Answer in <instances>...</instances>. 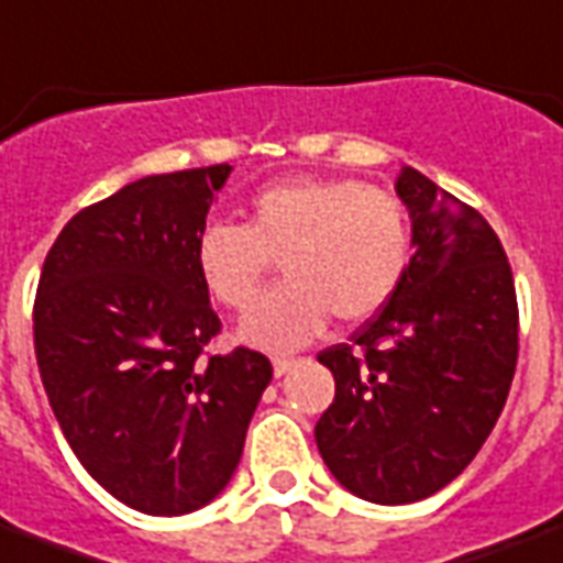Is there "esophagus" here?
Returning <instances> with one entry per match:
<instances>
[{
    "instance_id": "obj_1",
    "label": "esophagus",
    "mask_w": 563,
    "mask_h": 563,
    "mask_svg": "<svg viewBox=\"0 0 563 563\" xmlns=\"http://www.w3.org/2000/svg\"><path fill=\"white\" fill-rule=\"evenodd\" d=\"M295 363H298V360H295V357H274V360H272L274 375H277V377L286 375V372H289V368L295 366Z\"/></svg>"
}]
</instances>
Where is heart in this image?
Listing matches in <instances>:
<instances>
[{
	"instance_id": "obj_1",
	"label": "heart",
	"mask_w": 563,
	"mask_h": 563,
	"mask_svg": "<svg viewBox=\"0 0 563 563\" xmlns=\"http://www.w3.org/2000/svg\"><path fill=\"white\" fill-rule=\"evenodd\" d=\"M413 256L405 200L351 177H286L251 197L247 224H206L195 265L221 307H251L280 263L286 277L244 316V342L298 349L330 316L360 324L396 298Z\"/></svg>"
}]
</instances>
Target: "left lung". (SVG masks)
<instances>
[{
    "instance_id": "8db88e82",
    "label": "left lung",
    "mask_w": 563,
    "mask_h": 563,
    "mask_svg": "<svg viewBox=\"0 0 563 563\" xmlns=\"http://www.w3.org/2000/svg\"><path fill=\"white\" fill-rule=\"evenodd\" d=\"M413 224L396 298L319 354L336 380L316 443L345 490L410 505L454 482L490 437L508 398L520 310L493 227L431 179L401 167Z\"/></svg>"
}]
</instances>
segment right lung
Returning <instances> with one entry per match:
<instances>
[{
	"label": "right lung",
	"mask_w": 563,
	"mask_h": 563,
	"mask_svg": "<svg viewBox=\"0 0 563 563\" xmlns=\"http://www.w3.org/2000/svg\"><path fill=\"white\" fill-rule=\"evenodd\" d=\"M230 170L156 174L81 209L37 283L34 354L55 419L93 482L153 517L224 490L272 384L260 351H206L221 319L195 242Z\"/></svg>",
	"instance_id": "1"
}]
</instances>
